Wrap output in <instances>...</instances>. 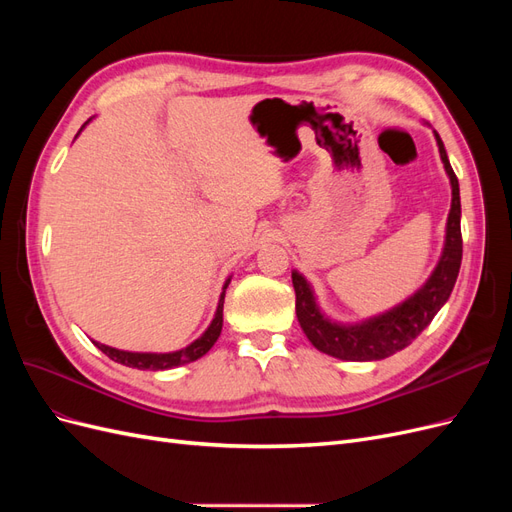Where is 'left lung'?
<instances>
[{"instance_id": "left-lung-1", "label": "left lung", "mask_w": 512, "mask_h": 512, "mask_svg": "<svg viewBox=\"0 0 512 512\" xmlns=\"http://www.w3.org/2000/svg\"><path fill=\"white\" fill-rule=\"evenodd\" d=\"M436 136L440 160L451 181V211L446 220L444 247L436 269L431 271L427 282L406 301L386 309L382 314L363 318L359 322H337L322 312L312 284L297 269L292 271V286L297 294V318L309 342L320 352L335 356L342 361H380L412 344V339L427 329L442 305L448 301L457 282L461 267V200L459 181L448 162L446 149L440 134Z\"/></svg>"}]
</instances>
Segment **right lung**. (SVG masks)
Listing matches in <instances>:
<instances>
[{
	"instance_id": "add662e5",
	"label": "right lung",
	"mask_w": 512,
	"mask_h": 512,
	"mask_svg": "<svg viewBox=\"0 0 512 512\" xmlns=\"http://www.w3.org/2000/svg\"><path fill=\"white\" fill-rule=\"evenodd\" d=\"M94 119V117H91ZM87 119L83 123V128L79 130V134L85 130L87 123L91 121ZM76 134V136H79ZM230 277L224 282L222 286V294H220V301H218V307H215V316L211 320L209 327L205 329V333L200 335L198 339H194L192 344H188L181 350H173V352H130V350H119V348H113V346H106V344H100V342H94L108 359H113L115 363H121L126 367H134V369H151V371H158V369H173V367H179V365H185V363H192V361H198L200 356H205L213 344L218 342V337L222 333V322H224V294H226V288L230 284Z\"/></svg>"
}]
</instances>
